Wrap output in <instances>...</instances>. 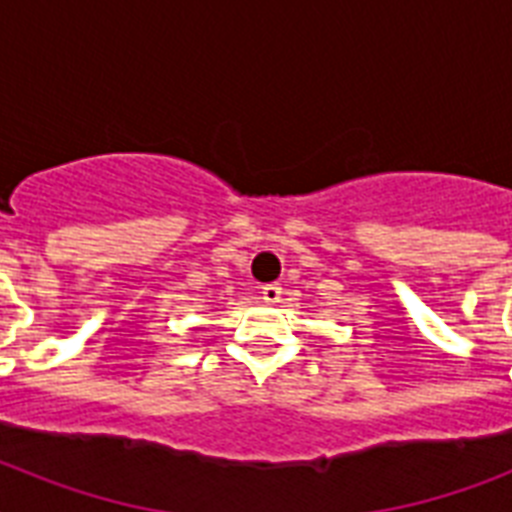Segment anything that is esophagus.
Listing matches in <instances>:
<instances>
[{"instance_id":"esophagus-1","label":"esophagus","mask_w":512,"mask_h":512,"mask_svg":"<svg viewBox=\"0 0 512 512\" xmlns=\"http://www.w3.org/2000/svg\"><path fill=\"white\" fill-rule=\"evenodd\" d=\"M260 295H263V300L265 303H279L281 300V295H284V292H281V287L279 284H265L263 289H260Z\"/></svg>"}]
</instances>
